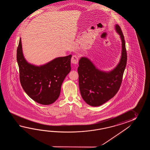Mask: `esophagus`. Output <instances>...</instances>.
Listing matches in <instances>:
<instances>
[{
	"mask_svg": "<svg viewBox=\"0 0 150 150\" xmlns=\"http://www.w3.org/2000/svg\"><path fill=\"white\" fill-rule=\"evenodd\" d=\"M78 61H79V58H78V57L76 56V55H74V56H72V58H71V63H72V64H78Z\"/></svg>",
	"mask_w": 150,
	"mask_h": 150,
	"instance_id": "1",
	"label": "esophagus"
}]
</instances>
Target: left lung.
I'll list each match as a JSON object with an SVG mask.
<instances>
[{"instance_id":"8db88e82","label":"left lung","mask_w":150,"mask_h":150,"mask_svg":"<svg viewBox=\"0 0 150 150\" xmlns=\"http://www.w3.org/2000/svg\"><path fill=\"white\" fill-rule=\"evenodd\" d=\"M115 30L122 42L121 56L117 65L109 71L100 70L88 57H81L79 61L80 92L83 100L89 105L98 107L112 98L121 85L127 62L125 37L120 27L116 24Z\"/></svg>"}]
</instances>
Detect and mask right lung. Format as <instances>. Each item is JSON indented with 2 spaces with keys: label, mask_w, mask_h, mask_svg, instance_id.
Here are the masks:
<instances>
[{
  "label": "right lung",
  "mask_w": 150,
  "mask_h": 150,
  "mask_svg": "<svg viewBox=\"0 0 150 150\" xmlns=\"http://www.w3.org/2000/svg\"><path fill=\"white\" fill-rule=\"evenodd\" d=\"M71 57L70 54L56 58L41 65L31 64L23 55L20 38L16 59L19 67L20 83L26 94L43 105L55 102L60 95L62 83L71 70Z\"/></svg>",
  "instance_id": "right-lung-1"
}]
</instances>
